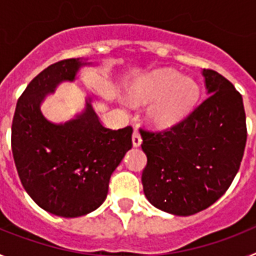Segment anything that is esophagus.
<instances>
[{"mask_svg": "<svg viewBox=\"0 0 256 256\" xmlns=\"http://www.w3.org/2000/svg\"><path fill=\"white\" fill-rule=\"evenodd\" d=\"M132 142H133V146H134V148H138V146H141L142 137H141V134H140V132L137 130H134V132H133Z\"/></svg>", "mask_w": 256, "mask_h": 256, "instance_id": "esophagus-1", "label": "esophagus"}]
</instances>
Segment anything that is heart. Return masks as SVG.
<instances>
[{"instance_id": "b5f03b06", "label": "heart", "mask_w": 256, "mask_h": 256, "mask_svg": "<svg viewBox=\"0 0 256 256\" xmlns=\"http://www.w3.org/2000/svg\"><path fill=\"white\" fill-rule=\"evenodd\" d=\"M137 104L154 102L150 118L160 126H170L183 120L198 102L200 86L191 76L173 69H159L148 74L133 87Z\"/></svg>"}]
</instances>
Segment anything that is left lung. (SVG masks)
<instances>
[{
  "label": "left lung",
  "instance_id": "8db88e82",
  "mask_svg": "<svg viewBox=\"0 0 256 256\" xmlns=\"http://www.w3.org/2000/svg\"><path fill=\"white\" fill-rule=\"evenodd\" d=\"M202 76L208 97L186 119L168 130L141 132L144 196L174 216L196 214L224 195L245 151L242 96L214 70L204 69Z\"/></svg>",
  "mask_w": 256,
  "mask_h": 256
}]
</instances>
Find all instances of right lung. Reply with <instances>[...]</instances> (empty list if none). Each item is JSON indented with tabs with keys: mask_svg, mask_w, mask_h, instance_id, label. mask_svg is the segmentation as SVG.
Instances as JSON below:
<instances>
[{
	"mask_svg": "<svg viewBox=\"0 0 256 256\" xmlns=\"http://www.w3.org/2000/svg\"><path fill=\"white\" fill-rule=\"evenodd\" d=\"M91 65L66 58L42 70L18 100L11 126V148L22 187L36 204L64 218L94 212L105 201L108 180L132 148V126L112 130L101 124L92 108L65 123H52L40 104L61 82H73Z\"/></svg>",
	"mask_w": 256,
	"mask_h": 256,
	"instance_id": "right-lung-1",
	"label": "right lung"
}]
</instances>
